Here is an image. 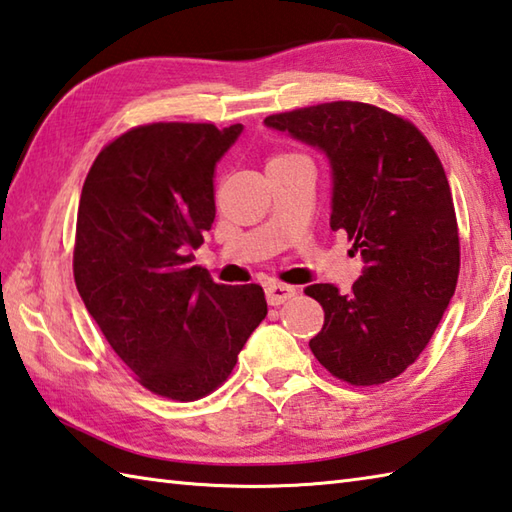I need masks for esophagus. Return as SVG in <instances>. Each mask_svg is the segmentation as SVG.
<instances>
[{"instance_id": "34e87169", "label": "esophagus", "mask_w": 512, "mask_h": 512, "mask_svg": "<svg viewBox=\"0 0 512 512\" xmlns=\"http://www.w3.org/2000/svg\"><path fill=\"white\" fill-rule=\"evenodd\" d=\"M264 293H266L268 306H282L284 302H288V299L295 295V288L288 286V284L268 282V284L264 286Z\"/></svg>"}]
</instances>
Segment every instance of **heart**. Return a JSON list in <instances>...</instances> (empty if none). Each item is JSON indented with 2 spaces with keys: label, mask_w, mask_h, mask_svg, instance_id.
<instances>
[{
  "label": "heart",
  "mask_w": 512,
  "mask_h": 512,
  "mask_svg": "<svg viewBox=\"0 0 512 512\" xmlns=\"http://www.w3.org/2000/svg\"><path fill=\"white\" fill-rule=\"evenodd\" d=\"M275 159H282V157H275Z\"/></svg>",
  "instance_id": "heart-1"
}]
</instances>
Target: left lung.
<instances>
[{
    "label": "left lung",
    "mask_w": 512,
    "mask_h": 512,
    "mask_svg": "<svg viewBox=\"0 0 512 512\" xmlns=\"http://www.w3.org/2000/svg\"><path fill=\"white\" fill-rule=\"evenodd\" d=\"M328 159L330 228L362 255L353 293L313 284L324 308L310 339L319 364L353 386L402 375L433 337L455 293L459 235L442 162L419 130L362 102H330L264 119Z\"/></svg>",
    "instance_id": "obj_1"
}]
</instances>
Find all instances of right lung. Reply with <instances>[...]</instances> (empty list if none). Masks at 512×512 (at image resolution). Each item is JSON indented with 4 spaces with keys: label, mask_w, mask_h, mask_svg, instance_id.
<instances>
[{
    "label": "right lung",
    "mask_w": 512,
    "mask_h": 512,
    "mask_svg": "<svg viewBox=\"0 0 512 512\" xmlns=\"http://www.w3.org/2000/svg\"><path fill=\"white\" fill-rule=\"evenodd\" d=\"M242 130H128L97 155L79 197V297L139 384L177 402L226 382L268 313L262 286L215 284L193 264L215 219V166Z\"/></svg>",
    "instance_id": "right-lung-1"
}]
</instances>
